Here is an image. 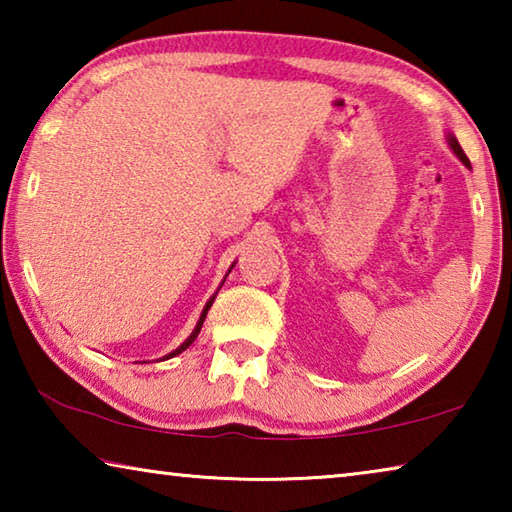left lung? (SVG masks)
<instances>
[{
	"instance_id": "1",
	"label": "left lung",
	"mask_w": 512,
	"mask_h": 512,
	"mask_svg": "<svg viewBox=\"0 0 512 512\" xmlns=\"http://www.w3.org/2000/svg\"><path fill=\"white\" fill-rule=\"evenodd\" d=\"M447 142H449V146H452V151L456 153V158L461 160L467 169H472V167H470V160H467V155H465V151L461 149V144H458L456 137H454V135H447Z\"/></svg>"
}]
</instances>
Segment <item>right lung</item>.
<instances>
[{
    "label": "right lung",
    "instance_id": "obj_1",
    "mask_svg": "<svg viewBox=\"0 0 512 512\" xmlns=\"http://www.w3.org/2000/svg\"><path fill=\"white\" fill-rule=\"evenodd\" d=\"M232 266H235V264H232ZM232 266H230V271H232ZM228 271V273H230ZM228 273H225V277H228ZM214 298H216V293H214V296L210 298V300H207V305H205V309H203V314H201V318H198V323H196V327H194V332L192 334H189V339L183 343V345H180V348H176V350H173V352H169L167 354V357H164V359H171V357H176V354H180V352H185L187 348H189V345H192L194 343V339H196V336H198V332H201V327H203V320H205V316H207V311H210V307H212V302H214Z\"/></svg>",
    "mask_w": 512,
    "mask_h": 512
}]
</instances>
